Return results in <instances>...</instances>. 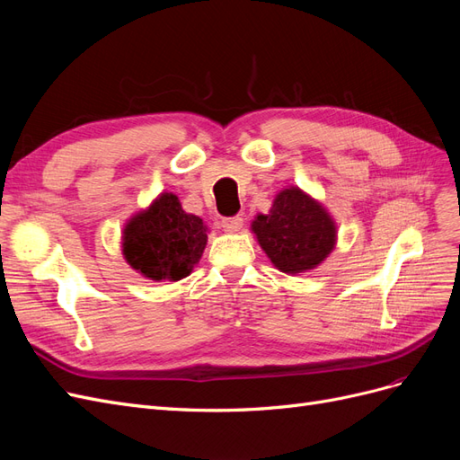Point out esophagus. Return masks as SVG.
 <instances>
[{
    "instance_id": "1",
    "label": "esophagus",
    "mask_w": 460,
    "mask_h": 460,
    "mask_svg": "<svg viewBox=\"0 0 460 460\" xmlns=\"http://www.w3.org/2000/svg\"><path fill=\"white\" fill-rule=\"evenodd\" d=\"M220 226L225 228V232H240L243 226V218L242 217H228V218H222Z\"/></svg>"
}]
</instances>
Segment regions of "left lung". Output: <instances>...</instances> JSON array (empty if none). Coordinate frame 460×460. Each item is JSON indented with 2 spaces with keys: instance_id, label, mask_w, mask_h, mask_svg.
<instances>
[{
  "instance_id": "obj_1",
  "label": "left lung",
  "mask_w": 460,
  "mask_h": 460,
  "mask_svg": "<svg viewBox=\"0 0 460 460\" xmlns=\"http://www.w3.org/2000/svg\"><path fill=\"white\" fill-rule=\"evenodd\" d=\"M252 230L274 267L286 274L316 269L336 245V222L326 208L291 186L278 193L269 215H257Z\"/></svg>"
}]
</instances>
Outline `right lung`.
Here are the masks:
<instances>
[{"label":"right lung","instance_id":"1","mask_svg":"<svg viewBox=\"0 0 460 460\" xmlns=\"http://www.w3.org/2000/svg\"><path fill=\"white\" fill-rule=\"evenodd\" d=\"M205 245L203 220L188 215L174 193H161L122 232L124 259L155 282L182 280L199 262Z\"/></svg>","mask_w":460,"mask_h":460}]
</instances>
